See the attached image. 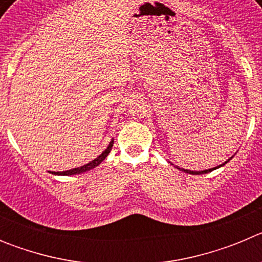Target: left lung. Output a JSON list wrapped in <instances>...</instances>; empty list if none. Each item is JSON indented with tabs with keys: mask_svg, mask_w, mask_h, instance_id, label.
<instances>
[{
	"mask_svg": "<svg viewBox=\"0 0 262 262\" xmlns=\"http://www.w3.org/2000/svg\"><path fill=\"white\" fill-rule=\"evenodd\" d=\"M233 157V156H232ZM232 157H230V159L227 160V161H224L223 164H221V165H217V166H215V168H210V169H205V170H189V169H184V168H180V166H177V165H174L176 168L177 169H180V170H182V172H185V173H189V174H205V173H209V172H212V170H215V169H217V168H221V166H223V165H226L227 163H228V161H230L231 159H232ZM169 163H170V161H169ZM172 164V163H170ZM173 165V164H172Z\"/></svg>",
	"mask_w": 262,
	"mask_h": 262,
	"instance_id": "1",
	"label": "left lung"
}]
</instances>
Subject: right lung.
<instances>
[{
  "label": "right lung",
  "instance_id": "obj_1",
  "mask_svg": "<svg viewBox=\"0 0 262 262\" xmlns=\"http://www.w3.org/2000/svg\"><path fill=\"white\" fill-rule=\"evenodd\" d=\"M113 144H114V139H111L110 143H108V145L105 148V151H102V154L99 155V156H97L94 160H92L90 163L85 164V165L78 166V168H73V169H69V170H64V172H52V174H55V176H73V174H80V173H85V172H88V170H92V169H94L96 166H98L99 164L102 163L103 160L107 157V155L110 154V151H111V148H113Z\"/></svg>",
  "mask_w": 262,
  "mask_h": 262
}]
</instances>
